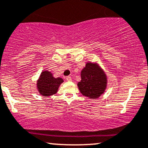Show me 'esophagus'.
I'll list each match as a JSON object with an SVG mask.
<instances>
[{"mask_svg":"<svg viewBox=\"0 0 148 148\" xmlns=\"http://www.w3.org/2000/svg\"><path fill=\"white\" fill-rule=\"evenodd\" d=\"M66 80H68V81H71L72 80V78H71V76H67L66 77Z\"/></svg>","mask_w":148,"mask_h":148,"instance_id":"obj_1","label":"esophagus"}]
</instances>
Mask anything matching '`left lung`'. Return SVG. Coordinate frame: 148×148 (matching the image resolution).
<instances>
[{"label": "left lung", "instance_id": "left-lung-1", "mask_svg": "<svg viewBox=\"0 0 148 148\" xmlns=\"http://www.w3.org/2000/svg\"><path fill=\"white\" fill-rule=\"evenodd\" d=\"M80 76L81 80L77 85L83 96L90 99H96L104 93L107 85V78L98 63H86Z\"/></svg>", "mask_w": 148, "mask_h": 148}]
</instances>
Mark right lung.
Instances as JSON below:
<instances>
[{"label": "right lung", "instance_id": "1", "mask_svg": "<svg viewBox=\"0 0 148 148\" xmlns=\"http://www.w3.org/2000/svg\"><path fill=\"white\" fill-rule=\"evenodd\" d=\"M63 82L60 77L55 78L50 72L43 71L37 81V88L43 96H50L57 92L59 86Z\"/></svg>", "mask_w": 148, "mask_h": 148}]
</instances>
